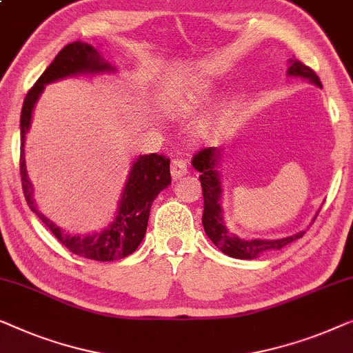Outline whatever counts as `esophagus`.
<instances>
[{"mask_svg":"<svg viewBox=\"0 0 353 353\" xmlns=\"http://www.w3.org/2000/svg\"><path fill=\"white\" fill-rule=\"evenodd\" d=\"M187 174V163L181 158H174L171 163V176L172 179H179Z\"/></svg>","mask_w":353,"mask_h":353,"instance_id":"obj_1","label":"esophagus"}]
</instances>
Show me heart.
Instances as JSON below:
<instances>
[{
  "label": "heart",
  "instance_id": "obj_1",
  "mask_svg": "<svg viewBox=\"0 0 353 353\" xmlns=\"http://www.w3.org/2000/svg\"><path fill=\"white\" fill-rule=\"evenodd\" d=\"M214 96V86L201 78H187L170 89L168 99L171 112L176 117H188L201 108ZM232 118V105L227 102L216 103L196 125V136L201 141H216L225 131Z\"/></svg>",
  "mask_w": 353,
  "mask_h": 353
}]
</instances>
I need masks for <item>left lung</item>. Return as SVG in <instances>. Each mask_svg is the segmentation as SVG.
I'll return each instance as SVG.
<instances>
[{
	"instance_id": "obj_1",
	"label": "left lung",
	"mask_w": 353,
	"mask_h": 353,
	"mask_svg": "<svg viewBox=\"0 0 353 353\" xmlns=\"http://www.w3.org/2000/svg\"><path fill=\"white\" fill-rule=\"evenodd\" d=\"M286 75L297 77L307 81L315 84V86L321 88L320 78L316 73L299 61H292L290 59V67H288ZM222 148L210 147L205 150L198 152L195 158H193L192 165L200 174L201 187H203V200H205V211H203V227L210 240L224 252V254L235 257V259H256L261 254L269 251L281 250L286 245H290L297 238L304 235V230L297 232L294 235L276 238V240H261V238H241L235 235V233L228 232L225 227L224 216H222V182L219 174V165L222 160ZM319 214H315V217ZM314 217V221H315Z\"/></svg>"
}]
</instances>
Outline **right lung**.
Here are the masks:
<instances>
[{"instance_id": "1", "label": "right lung", "mask_w": 353, "mask_h": 353, "mask_svg": "<svg viewBox=\"0 0 353 353\" xmlns=\"http://www.w3.org/2000/svg\"><path fill=\"white\" fill-rule=\"evenodd\" d=\"M115 72L117 68L107 62L96 48L83 41H73L57 54L56 59L43 72V75L38 78V81L33 84L23 101L21 113V177L23 195H26L30 210L73 254L101 262L123 259L132 254L142 243L153 201L158 193L171 183L170 158L157 155V153L139 155L129 170L128 181L118 201V210L110 224L101 232L72 235L39 211L34 201V188L28 179L23 147H26V134L32 126L34 105L46 84L68 77L101 75V73Z\"/></svg>"}]
</instances>
